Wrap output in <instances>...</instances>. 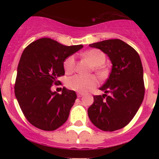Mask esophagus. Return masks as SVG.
<instances>
[{
	"label": "esophagus",
	"instance_id": "esophagus-1",
	"mask_svg": "<svg viewBox=\"0 0 159 159\" xmlns=\"http://www.w3.org/2000/svg\"><path fill=\"white\" fill-rule=\"evenodd\" d=\"M83 95H84V93H81V92H79V93H77V96L80 98V97H82Z\"/></svg>",
	"mask_w": 159,
	"mask_h": 159
}]
</instances>
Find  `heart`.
<instances>
[{
  "mask_svg": "<svg viewBox=\"0 0 159 159\" xmlns=\"http://www.w3.org/2000/svg\"><path fill=\"white\" fill-rule=\"evenodd\" d=\"M84 57L88 60L94 67L95 73L100 78H104L107 75V69L103 67L106 57L99 49H91L84 53ZM75 58L74 56L67 57L64 62V69L67 74H71L75 71ZM98 82L94 75L83 76L80 75H75L68 78L67 80V86L73 91L79 92H85L95 88Z\"/></svg>",
  "mask_w": 159,
  "mask_h": 159,
  "instance_id": "b5f03b06",
  "label": "heart"
}]
</instances>
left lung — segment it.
I'll return each mask as SVG.
<instances>
[{
  "label": "left lung",
  "instance_id": "1",
  "mask_svg": "<svg viewBox=\"0 0 159 159\" xmlns=\"http://www.w3.org/2000/svg\"><path fill=\"white\" fill-rule=\"evenodd\" d=\"M89 46L107 55L112 68L107 82L99 88L105 94L94 96V102L88 110V117L95 127L104 131L123 128L135 116L145 94L139 55L119 39L102 40Z\"/></svg>",
  "mask_w": 159,
  "mask_h": 159
}]
</instances>
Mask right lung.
Here are the masks:
<instances>
[{
  "label": "right lung",
  "instance_id": "right-lung-1",
  "mask_svg": "<svg viewBox=\"0 0 159 159\" xmlns=\"http://www.w3.org/2000/svg\"><path fill=\"white\" fill-rule=\"evenodd\" d=\"M83 48L65 46L50 38H41L25 48L17 67L15 95L28 121L43 130L61 127L76 99L74 91L64 88L52 92V84L64 75V62Z\"/></svg>",
  "mask_w": 159,
  "mask_h": 159
}]
</instances>
